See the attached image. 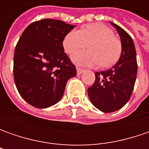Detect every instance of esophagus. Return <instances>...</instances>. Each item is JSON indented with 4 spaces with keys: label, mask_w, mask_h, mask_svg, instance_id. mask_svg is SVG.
Masks as SVG:
<instances>
[{
    "label": "esophagus",
    "mask_w": 149,
    "mask_h": 149,
    "mask_svg": "<svg viewBox=\"0 0 149 149\" xmlns=\"http://www.w3.org/2000/svg\"><path fill=\"white\" fill-rule=\"evenodd\" d=\"M76 70H77V74H82L85 70L84 69H82V68H79V67H76Z\"/></svg>",
    "instance_id": "34e87169"
}]
</instances>
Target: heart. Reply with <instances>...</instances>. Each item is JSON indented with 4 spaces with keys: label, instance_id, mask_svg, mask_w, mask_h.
Instances as JSON below:
<instances>
[{
    "label": "heart",
    "instance_id": "obj_1",
    "mask_svg": "<svg viewBox=\"0 0 149 149\" xmlns=\"http://www.w3.org/2000/svg\"><path fill=\"white\" fill-rule=\"evenodd\" d=\"M88 45L89 51L77 52L72 55V60L77 65L92 66L100 64L109 67L119 58L122 45L120 40L109 27L101 23L89 24L79 31L73 30L65 36L63 45L65 51L72 54Z\"/></svg>",
    "mask_w": 149,
    "mask_h": 149
}]
</instances>
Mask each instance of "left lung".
<instances>
[{"mask_svg":"<svg viewBox=\"0 0 149 149\" xmlns=\"http://www.w3.org/2000/svg\"><path fill=\"white\" fill-rule=\"evenodd\" d=\"M120 36L122 53L112 68L95 73L94 84L88 88L93 105L104 113L118 110L127 104L134 87L138 64L132 37L116 24L111 22Z\"/></svg>","mask_w":149,"mask_h":149,"instance_id":"1","label":"left lung"}]
</instances>
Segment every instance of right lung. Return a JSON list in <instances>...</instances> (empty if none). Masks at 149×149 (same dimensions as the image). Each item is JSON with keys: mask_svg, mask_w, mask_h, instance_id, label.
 I'll return each mask as SVG.
<instances>
[{"mask_svg": "<svg viewBox=\"0 0 149 149\" xmlns=\"http://www.w3.org/2000/svg\"><path fill=\"white\" fill-rule=\"evenodd\" d=\"M74 28L54 19L26 27L16 44L13 74L21 97L31 105L45 109L59 102L76 68L64 51L63 40Z\"/></svg>", "mask_w": 149, "mask_h": 149, "instance_id": "right-lung-1", "label": "right lung"}]
</instances>
